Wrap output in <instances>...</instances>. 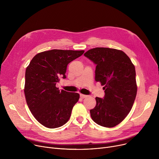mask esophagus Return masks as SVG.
<instances>
[{"mask_svg":"<svg viewBox=\"0 0 159 159\" xmlns=\"http://www.w3.org/2000/svg\"><path fill=\"white\" fill-rule=\"evenodd\" d=\"M80 98H84L87 97V95H83V94H80Z\"/></svg>","mask_w":159,"mask_h":159,"instance_id":"esophagus-1","label":"esophagus"}]
</instances>
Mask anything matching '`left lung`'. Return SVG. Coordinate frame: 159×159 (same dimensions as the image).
I'll list each match as a JSON object with an SVG mask.
<instances>
[{"instance_id":"1","label":"left lung","mask_w":159,"mask_h":159,"mask_svg":"<svg viewBox=\"0 0 159 159\" xmlns=\"http://www.w3.org/2000/svg\"><path fill=\"white\" fill-rule=\"evenodd\" d=\"M84 55L96 64L95 80L105 90L103 98H95L91 117L100 126L114 127L126 117L134 103L137 91L135 66L121 50L95 48Z\"/></svg>"}]
</instances>
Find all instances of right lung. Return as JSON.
Segmentation results:
<instances>
[{
	"instance_id": "right-lung-1",
	"label": "right lung",
	"mask_w": 159,
	"mask_h": 159,
	"mask_svg": "<svg viewBox=\"0 0 159 159\" xmlns=\"http://www.w3.org/2000/svg\"><path fill=\"white\" fill-rule=\"evenodd\" d=\"M84 51L52 49L37 54L25 73L24 94L37 120L48 128L61 127L68 121L79 94L59 90L56 84L66 79L68 64Z\"/></svg>"
}]
</instances>
